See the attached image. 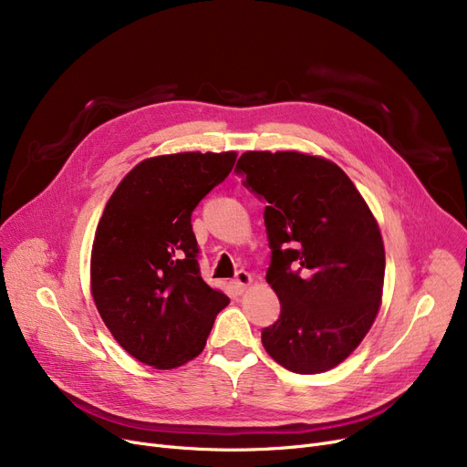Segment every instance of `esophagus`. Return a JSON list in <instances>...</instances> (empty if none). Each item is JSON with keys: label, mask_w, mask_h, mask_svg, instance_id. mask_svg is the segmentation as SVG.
I'll return each mask as SVG.
<instances>
[{"label": "esophagus", "mask_w": 467, "mask_h": 467, "mask_svg": "<svg viewBox=\"0 0 467 467\" xmlns=\"http://www.w3.org/2000/svg\"><path fill=\"white\" fill-rule=\"evenodd\" d=\"M254 282V278H252V275L250 273H246V271H238L236 273V278H234V282H233V285H234V291L238 293H244L248 289V285Z\"/></svg>", "instance_id": "obj_1"}]
</instances>
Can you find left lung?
<instances>
[{
	"mask_svg": "<svg viewBox=\"0 0 467 467\" xmlns=\"http://www.w3.org/2000/svg\"><path fill=\"white\" fill-rule=\"evenodd\" d=\"M236 171L266 202V282L282 305L278 322L261 333L263 347L293 373L329 371L359 347L382 303L377 219L345 170L324 157L246 151Z\"/></svg>",
	"mask_w": 467,
	"mask_h": 467,
	"instance_id": "left-lung-1",
	"label": "left lung"
}]
</instances>
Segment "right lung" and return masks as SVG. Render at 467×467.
Listing matches in <instances>:
<instances>
[{"mask_svg":"<svg viewBox=\"0 0 467 467\" xmlns=\"http://www.w3.org/2000/svg\"><path fill=\"white\" fill-rule=\"evenodd\" d=\"M234 151L145 159L120 180L98 221L90 293L119 345L166 371L199 356L229 305L202 276L191 213L223 182Z\"/></svg>","mask_w":467,"mask_h":467,"instance_id":"obj_1","label":"right lung"}]
</instances>
